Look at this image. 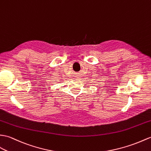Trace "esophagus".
Here are the masks:
<instances>
[{"mask_svg":"<svg viewBox=\"0 0 151 151\" xmlns=\"http://www.w3.org/2000/svg\"><path fill=\"white\" fill-rule=\"evenodd\" d=\"M76 77H78V76H76Z\"/></svg>","mask_w":151,"mask_h":151,"instance_id":"34e87169","label":"esophagus"}]
</instances>
